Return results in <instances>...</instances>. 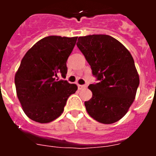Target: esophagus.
I'll return each mask as SVG.
<instances>
[{"mask_svg": "<svg viewBox=\"0 0 156 156\" xmlns=\"http://www.w3.org/2000/svg\"><path fill=\"white\" fill-rule=\"evenodd\" d=\"M87 87V85H80L78 84V88H79L80 90H82V89H84V88Z\"/></svg>", "mask_w": 156, "mask_h": 156, "instance_id": "esophagus-1", "label": "esophagus"}]
</instances>
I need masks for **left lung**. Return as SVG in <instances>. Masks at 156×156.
I'll use <instances>...</instances> for the list:
<instances>
[{
	"instance_id": "obj_1",
	"label": "left lung",
	"mask_w": 156,
	"mask_h": 156,
	"mask_svg": "<svg viewBox=\"0 0 156 156\" xmlns=\"http://www.w3.org/2000/svg\"><path fill=\"white\" fill-rule=\"evenodd\" d=\"M76 45L99 80L88 87L92 98L84 102L87 113L104 124L119 121L133 102L140 83L131 54L104 34L80 37Z\"/></svg>"
}]
</instances>
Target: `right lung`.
Wrapping results in <instances>:
<instances>
[{
    "instance_id": "add662e5",
    "label": "right lung",
    "mask_w": 156,
    "mask_h": 156,
    "mask_svg": "<svg viewBox=\"0 0 156 156\" xmlns=\"http://www.w3.org/2000/svg\"><path fill=\"white\" fill-rule=\"evenodd\" d=\"M77 37L49 36L37 42L23 58L15 76L16 93L25 114L41 123L62 115L67 99L77 86L66 80V62Z\"/></svg>"
}]
</instances>
